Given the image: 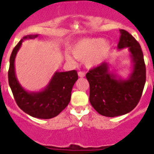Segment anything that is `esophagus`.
I'll use <instances>...</instances> for the list:
<instances>
[{"label": "esophagus", "mask_w": 154, "mask_h": 154, "mask_svg": "<svg viewBox=\"0 0 154 154\" xmlns=\"http://www.w3.org/2000/svg\"><path fill=\"white\" fill-rule=\"evenodd\" d=\"M78 75L79 77H82H82H85V72H79Z\"/></svg>", "instance_id": "34e87169"}]
</instances>
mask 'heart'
Segmentation results:
<instances>
[{
  "label": "heart",
  "mask_w": 154,
  "mask_h": 154,
  "mask_svg": "<svg viewBox=\"0 0 154 154\" xmlns=\"http://www.w3.org/2000/svg\"><path fill=\"white\" fill-rule=\"evenodd\" d=\"M111 45L108 41L101 38H83L77 42L72 48V54L79 60L84 61L87 68L92 69L99 66L109 56ZM66 60L74 63L72 55L66 54Z\"/></svg>",
  "instance_id": "b5f03b06"
}]
</instances>
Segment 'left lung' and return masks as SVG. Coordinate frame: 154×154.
<instances>
[{
    "label": "left lung",
    "instance_id": "obj_1",
    "mask_svg": "<svg viewBox=\"0 0 154 154\" xmlns=\"http://www.w3.org/2000/svg\"><path fill=\"white\" fill-rule=\"evenodd\" d=\"M118 49L128 48L133 71L127 79H122L109 71V65L103 62L89 70V102L100 115L115 117L130 112L138 104L146 82V66L139 42L129 32L121 29Z\"/></svg>",
    "mask_w": 154,
    "mask_h": 154
}]
</instances>
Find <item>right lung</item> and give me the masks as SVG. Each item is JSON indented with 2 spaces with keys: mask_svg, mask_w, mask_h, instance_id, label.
<instances>
[{
  "mask_svg": "<svg viewBox=\"0 0 154 154\" xmlns=\"http://www.w3.org/2000/svg\"><path fill=\"white\" fill-rule=\"evenodd\" d=\"M38 35L24 36L12 51L8 70V82L16 103L20 109L32 117L51 119L62 112L69 105L71 92L75 82L78 79L75 70L55 72L49 83L39 92H28L19 83L16 77L14 61L23 41L37 38Z\"/></svg>",
  "mask_w": 154,
  "mask_h": 154,
  "instance_id": "right-lung-1",
  "label": "right lung"
}]
</instances>
